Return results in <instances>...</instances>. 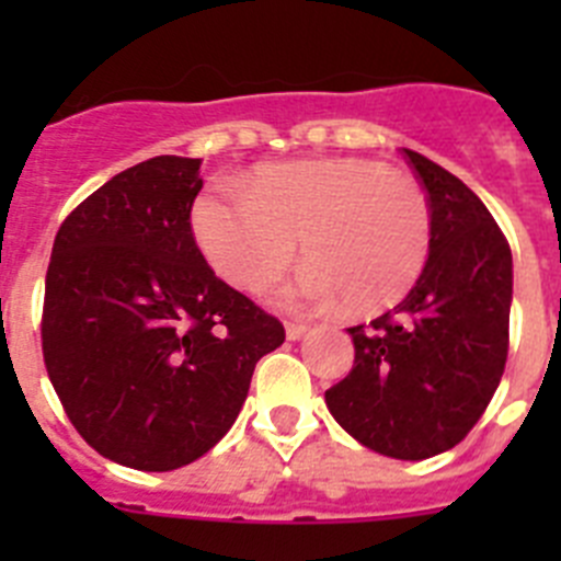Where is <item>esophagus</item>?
Listing matches in <instances>:
<instances>
[{
  "mask_svg": "<svg viewBox=\"0 0 561 561\" xmlns=\"http://www.w3.org/2000/svg\"><path fill=\"white\" fill-rule=\"evenodd\" d=\"M306 331H309V329H306L304 323H286V340L297 342V340H300V336L306 334Z\"/></svg>",
  "mask_w": 561,
  "mask_h": 561,
  "instance_id": "1",
  "label": "esophagus"
}]
</instances>
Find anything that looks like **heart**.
<instances>
[{"instance_id":"1","label":"heart","mask_w":561,"mask_h":561,"mask_svg":"<svg viewBox=\"0 0 561 561\" xmlns=\"http://www.w3.org/2000/svg\"><path fill=\"white\" fill-rule=\"evenodd\" d=\"M191 225L207 264L247 291L264 289L300 238L309 261L272 300L370 314L399 304L419 280L433 216L413 176L336 157L257 168L247 187L216 182L193 202Z\"/></svg>"}]
</instances>
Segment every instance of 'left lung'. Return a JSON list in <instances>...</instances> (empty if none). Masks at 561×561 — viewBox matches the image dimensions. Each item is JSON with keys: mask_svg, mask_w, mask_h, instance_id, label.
Here are the masks:
<instances>
[{"mask_svg": "<svg viewBox=\"0 0 561 561\" xmlns=\"http://www.w3.org/2000/svg\"><path fill=\"white\" fill-rule=\"evenodd\" d=\"M427 191L430 255L410 295L348 329L354 368L325 408L362 447L424 460L466 438L489 408L508 356L512 250L458 176L404 148Z\"/></svg>", "mask_w": 561, "mask_h": 561, "instance_id": "8db88e82", "label": "left lung"}]
</instances>
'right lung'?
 Segmentation results:
<instances>
[{"label": "right lung", "mask_w": 561, "mask_h": 561, "mask_svg": "<svg viewBox=\"0 0 561 561\" xmlns=\"http://www.w3.org/2000/svg\"><path fill=\"white\" fill-rule=\"evenodd\" d=\"M199 191V160L140 162L69 213L49 257V381L89 447L142 472L216 447L286 336L207 266L191 230Z\"/></svg>", "instance_id": "1"}]
</instances>
